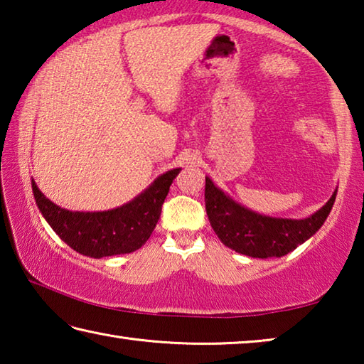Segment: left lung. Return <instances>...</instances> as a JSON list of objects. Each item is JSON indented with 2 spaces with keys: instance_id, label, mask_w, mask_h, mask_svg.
Wrapping results in <instances>:
<instances>
[{
  "instance_id": "1",
  "label": "left lung",
  "mask_w": 364,
  "mask_h": 364,
  "mask_svg": "<svg viewBox=\"0 0 364 364\" xmlns=\"http://www.w3.org/2000/svg\"><path fill=\"white\" fill-rule=\"evenodd\" d=\"M336 196L337 191L308 218H273L239 205L205 178V210L213 231L226 247L254 258L282 257L297 249L323 226Z\"/></svg>"
}]
</instances>
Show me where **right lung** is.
Here are the masks:
<instances>
[{
    "label": "right lung",
    "mask_w": 364,
    "mask_h": 364,
    "mask_svg": "<svg viewBox=\"0 0 364 364\" xmlns=\"http://www.w3.org/2000/svg\"><path fill=\"white\" fill-rule=\"evenodd\" d=\"M181 168L160 175L132 202L107 212H69L46 199L32 181L33 196L54 232L86 257H110L138 250L156 228L170 184Z\"/></svg>",
    "instance_id": "obj_1"
}]
</instances>
